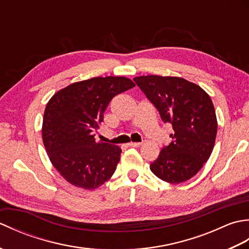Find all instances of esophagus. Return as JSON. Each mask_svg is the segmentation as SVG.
<instances>
[{
    "label": "esophagus",
    "instance_id": "34e87169",
    "mask_svg": "<svg viewBox=\"0 0 249 249\" xmlns=\"http://www.w3.org/2000/svg\"><path fill=\"white\" fill-rule=\"evenodd\" d=\"M142 143L141 142H130V143H128V146H131V147H138L140 146Z\"/></svg>",
    "mask_w": 249,
    "mask_h": 249
}]
</instances>
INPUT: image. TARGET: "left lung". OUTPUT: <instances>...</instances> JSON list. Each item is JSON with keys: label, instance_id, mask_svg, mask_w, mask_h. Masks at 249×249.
Instances as JSON below:
<instances>
[{"label": "left lung", "instance_id": "1", "mask_svg": "<svg viewBox=\"0 0 249 249\" xmlns=\"http://www.w3.org/2000/svg\"><path fill=\"white\" fill-rule=\"evenodd\" d=\"M134 81L155 106L163 123H170L172 141L163 146L151 171L171 184H179L198 173L212 154L217 120L204 89L178 77L141 76Z\"/></svg>", "mask_w": 249, "mask_h": 249}]
</instances>
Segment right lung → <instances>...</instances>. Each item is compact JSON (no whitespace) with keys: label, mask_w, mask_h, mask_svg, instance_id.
Listing matches in <instances>:
<instances>
[{"label":"right lung","mask_w":249,"mask_h":249,"mask_svg":"<svg viewBox=\"0 0 249 249\" xmlns=\"http://www.w3.org/2000/svg\"><path fill=\"white\" fill-rule=\"evenodd\" d=\"M134 87L125 77H95L51 97L44 113L43 141L52 165L67 182L95 189L112 177L122 150L96 142L94 133L111 99Z\"/></svg>","instance_id":"right-lung-1"}]
</instances>
